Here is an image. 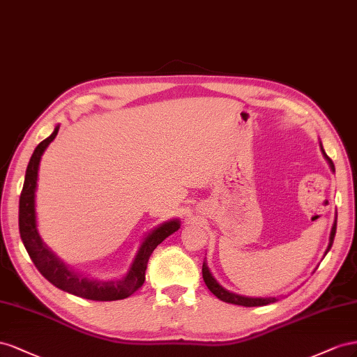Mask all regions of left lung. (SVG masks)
Here are the masks:
<instances>
[{"instance_id": "8db88e82", "label": "left lung", "mask_w": 357, "mask_h": 357, "mask_svg": "<svg viewBox=\"0 0 357 357\" xmlns=\"http://www.w3.org/2000/svg\"><path fill=\"white\" fill-rule=\"evenodd\" d=\"M323 151V148H321ZM323 154L326 157V160L329 161L331 165V169L335 172V166L332 160L326 155V152L323 151ZM335 233H337V221L333 222V227H332V231H331V239H329V245H328V250H326V252H328L332 247L333 243V239H335ZM202 273H203V280H205V284L208 286V289L211 290V293L215 294V296L222 301V302H227V303H233V305H242V307H263V305H268V303H272L277 301V298H243V296H239V294H235V293H230L227 291L226 289H222L220 284L215 281V278L212 277L206 263H203V268H202Z\"/></svg>"}]
</instances>
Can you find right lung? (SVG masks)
<instances>
[{"label": "right lung", "mask_w": 357, "mask_h": 357, "mask_svg": "<svg viewBox=\"0 0 357 357\" xmlns=\"http://www.w3.org/2000/svg\"><path fill=\"white\" fill-rule=\"evenodd\" d=\"M59 127L54 130L43 142H40L37 148L34 149L31 160L28 162L26 173H25V182L22 192H20L19 199V233L22 238L24 245L31 257L36 268L40 271L43 277L52 282L55 287L68 291L76 296L91 299V301H119L131 296L135 291H137L145 282V272L148 268V260L151 257L152 251L157 248V245L170 236L173 231L179 229V221L173 220L165 222L162 226L155 229L145 238L139 248L137 256L131 264L128 273L119 281H94L79 277L75 272L68 271V268L63 261H59L54 252H50L47 247L42 242L37 231L36 224V206H34V197H36V187H37V175H38V165L40 158H42L45 149L58 135Z\"/></svg>", "instance_id": "right-lung-1"}]
</instances>
